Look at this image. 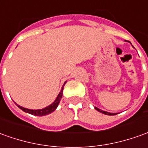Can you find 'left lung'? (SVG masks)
Here are the masks:
<instances>
[{
  "label": "left lung",
  "mask_w": 148,
  "mask_h": 148,
  "mask_svg": "<svg viewBox=\"0 0 148 148\" xmlns=\"http://www.w3.org/2000/svg\"><path fill=\"white\" fill-rule=\"evenodd\" d=\"M95 110H97V111L101 112V114H106V115H116V114H118L117 113H109V112H106V111L101 110H100V109L97 108V107H95Z\"/></svg>",
  "instance_id": "1"
}]
</instances>
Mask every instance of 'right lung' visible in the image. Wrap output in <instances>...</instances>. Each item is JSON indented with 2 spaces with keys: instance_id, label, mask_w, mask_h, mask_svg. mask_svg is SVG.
Masks as SVG:
<instances>
[{
  "instance_id": "obj_1",
  "label": "right lung",
  "mask_w": 148,
  "mask_h": 148,
  "mask_svg": "<svg viewBox=\"0 0 148 148\" xmlns=\"http://www.w3.org/2000/svg\"><path fill=\"white\" fill-rule=\"evenodd\" d=\"M66 82L67 81H65V83L63 85V87H62L60 93L58 94L57 97L55 100V101L53 103L51 104L50 106L45 107L43 109H41V110H29V109H27V108H24V107L21 106H19L18 104H16V105L18 106V108L21 109V110H23L25 113L35 115V116H45V115L50 114H51L52 112H54V111L56 110V108L59 106L60 102V100L62 98V96H63V89H64V84H66Z\"/></svg>"
}]
</instances>
